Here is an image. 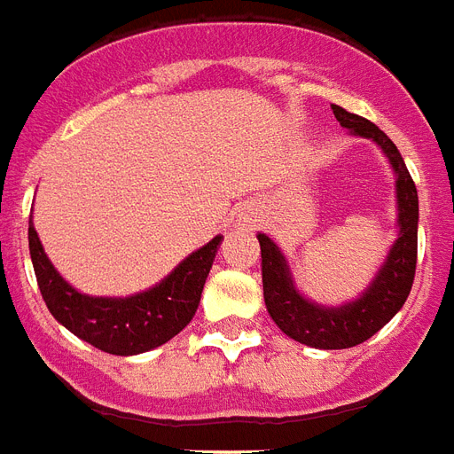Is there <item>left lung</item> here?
<instances>
[{
  "label": "left lung",
  "mask_w": 454,
  "mask_h": 454,
  "mask_svg": "<svg viewBox=\"0 0 454 454\" xmlns=\"http://www.w3.org/2000/svg\"><path fill=\"white\" fill-rule=\"evenodd\" d=\"M331 109L342 128H348L356 137H366L378 144L392 165L396 176V239L389 247L387 259L378 268L375 278L355 301L342 305H322L305 298L296 289L289 261L278 242L265 233L256 235L261 245L265 308L270 312L272 322L289 338L315 349L355 348L378 333L406 303L418 263V189L399 149L371 121L345 112L338 105Z\"/></svg>",
  "instance_id": "left-lung-1"
}]
</instances>
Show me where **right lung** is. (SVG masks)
Masks as SVG:
<instances>
[{"label":"right lung","instance_id":"obj_1","mask_svg":"<svg viewBox=\"0 0 454 454\" xmlns=\"http://www.w3.org/2000/svg\"><path fill=\"white\" fill-rule=\"evenodd\" d=\"M27 238L36 285L51 315L93 348L109 355L132 356L165 345L193 319L223 235H216L189 254L156 286L125 298L81 294L55 270L32 219Z\"/></svg>","mask_w":454,"mask_h":454}]
</instances>
